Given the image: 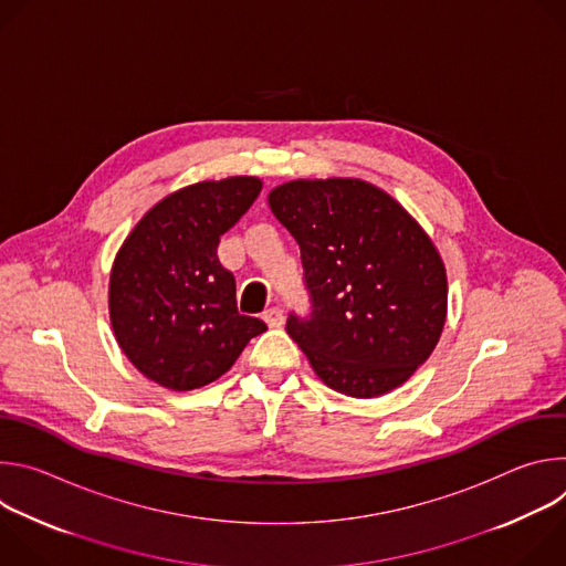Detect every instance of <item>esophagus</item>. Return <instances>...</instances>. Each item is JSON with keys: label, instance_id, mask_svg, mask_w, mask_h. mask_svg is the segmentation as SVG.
<instances>
[{"label": "esophagus", "instance_id": "34e87169", "mask_svg": "<svg viewBox=\"0 0 566 566\" xmlns=\"http://www.w3.org/2000/svg\"><path fill=\"white\" fill-rule=\"evenodd\" d=\"M262 317L266 319L269 327H282L284 325V311L280 306H271L269 311H264Z\"/></svg>", "mask_w": 566, "mask_h": 566}]
</instances>
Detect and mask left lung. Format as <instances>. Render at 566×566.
Returning <instances> with one entry per match:
<instances>
[{
	"instance_id": "left-lung-1",
	"label": "left lung",
	"mask_w": 566,
	"mask_h": 566,
	"mask_svg": "<svg viewBox=\"0 0 566 566\" xmlns=\"http://www.w3.org/2000/svg\"><path fill=\"white\" fill-rule=\"evenodd\" d=\"M269 206L295 237L311 300L289 336L332 389L374 398L434 352L448 311L446 266L426 230L360 179L289 181Z\"/></svg>"
}]
</instances>
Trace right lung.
<instances>
[{"label": "right lung", "instance_id": "right-lung-1", "mask_svg": "<svg viewBox=\"0 0 566 566\" xmlns=\"http://www.w3.org/2000/svg\"><path fill=\"white\" fill-rule=\"evenodd\" d=\"M262 192L255 177L181 188L134 226L109 277L114 336L132 365L172 391L226 374L251 338L266 332L241 315L234 277L217 258L219 237Z\"/></svg>", "mask_w": 566, "mask_h": 566}]
</instances>
